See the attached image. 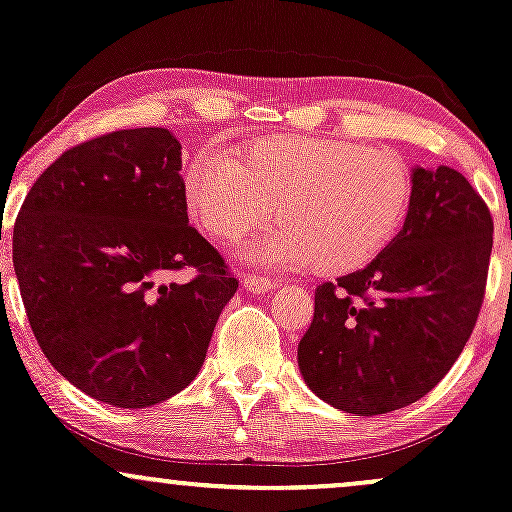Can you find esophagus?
Wrapping results in <instances>:
<instances>
[{
  "instance_id": "esophagus-1",
  "label": "esophagus",
  "mask_w": 512,
  "mask_h": 512,
  "mask_svg": "<svg viewBox=\"0 0 512 512\" xmlns=\"http://www.w3.org/2000/svg\"><path fill=\"white\" fill-rule=\"evenodd\" d=\"M241 285H244L246 290H251V292H268V290H273V287H275V283H271V280L256 278V275H251V273L244 275Z\"/></svg>"
}]
</instances>
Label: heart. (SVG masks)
<instances>
[{"instance_id":"heart-1","label":"heart","mask_w":512,"mask_h":512,"mask_svg":"<svg viewBox=\"0 0 512 512\" xmlns=\"http://www.w3.org/2000/svg\"><path fill=\"white\" fill-rule=\"evenodd\" d=\"M188 212L205 234L234 241L273 215L278 227L244 256L268 268L358 271L380 258L409 212L413 176L399 154L338 137H268L241 154L203 149L186 169Z\"/></svg>"}]
</instances>
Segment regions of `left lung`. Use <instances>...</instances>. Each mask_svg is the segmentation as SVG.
<instances>
[{
	"mask_svg": "<svg viewBox=\"0 0 512 512\" xmlns=\"http://www.w3.org/2000/svg\"><path fill=\"white\" fill-rule=\"evenodd\" d=\"M491 210L450 166L413 171L404 229L380 258L314 290L297 348L326 404L377 416L413 404L455 365L486 295Z\"/></svg>",
	"mask_w": 512,
	"mask_h": 512,
	"instance_id": "left-lung-1",
	"label": "left lung"
}]
</instances>
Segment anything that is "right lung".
Returning <instances> with one entry per match:
<instances>
[{
	"label": "right lung",
	"mask_w": 512,
	"mask_h": 512,
	"mask_svg": "<svg viewBox=\"0 0 512 512\" xmlns=\"http://www.w3.org/2000/svg\"><path fill=\"white\" fill-rule=\"evenodd\" d=\"M191 267L188 284H159ZM14 271L50 365L120 409L195 380L237 292L225 258L188 225L181 145L164 128L116 130L62 152L14 222Z\"/></svg>",
	"instance_id": "1"
}]
</instances>
